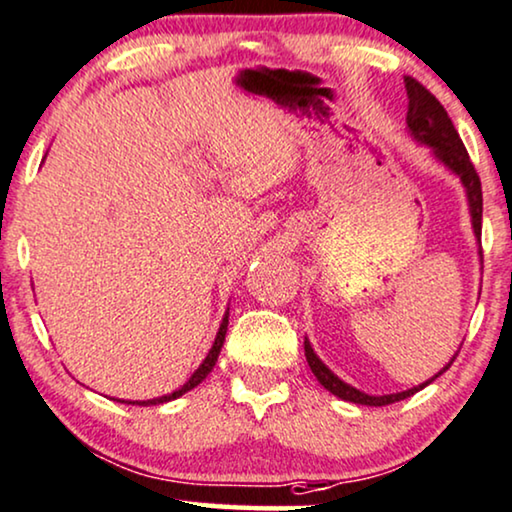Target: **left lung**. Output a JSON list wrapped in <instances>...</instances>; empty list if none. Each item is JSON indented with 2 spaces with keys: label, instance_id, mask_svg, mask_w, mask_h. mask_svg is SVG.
<instances>
[{
  "label": "left lung",
  "instance_id": "left-lung-1",
  "mask_svg": "<svg viewBox=\"0 0 512 512\" xmlns=\"http://www.w3.org/2000/svg\"><path fill=\"white\" fill-rule=\"evenodd\" d=\"M404 89H407V98H409L407 131H409L411 141L428 145L437 162H440L444 169L451 171V174L459 178L463 185V192H466V199H468L470 225H473L477 242H480V237H482V185H480V176H477L473 162H470L466 145H463L459 131L454 129V124H451L447 110L442 108V103L437 101L433 94H430L426 86H423L421 82H416L414 77H404ZM480 261H482V249H480ZM303 345H305V360H308L317 381H320L331 395L341 397V400H345V402L364 404V407H386V404L407 400V397L418 393V390L426 388L428 383H433L437 376H442L444 371L451 367L454 357L459 355V350H456V355L451 357V360L444 364V367L437 371L433 378H428L426 383H418V386L402 390V393L369 395V393H364V390H357L355 386H350V383H345L343 378H338L334 371H331L327 364L317 357L308 338H305Z\"/></svg>",
  "mask_w": 512,
  "mask_h": 512
}]
</instances>
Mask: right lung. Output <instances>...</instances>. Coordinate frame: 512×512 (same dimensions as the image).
I'll use <instances>...</instances> for the list:
<instances>
[{
  "mask_svg": "<svg viewBox=\"0 0 512 512\" xmlns=\"http://www.w3.org/2000/svg\"><path fill=\"white\" fill-rule=\"evenodd\" d=\"M228 317H230V308L225 310V315H223V320H221V327H218V331H216L214 345H211V350L207 353V357H204L202 364H199V367L195 369V374H192V376L188 378V381L183 383L181 388L174 390V393H169V395L152 397V400H136V402L126 400V404H138V407H150V404H164V402L176 400V397H181V395L188 393V390H192L195 386H199V383H202L204 378L209 376V371L214 369V364H216V360H218V355H221V348H223V341H225V331H228ZM117 402H124V400H117Z\"/></svg>",
  "mask_w": 512,
  "mask_h": 512,
  "instance_id": "right-lung-1",
  "label": "right lung"
}]
</instances>
